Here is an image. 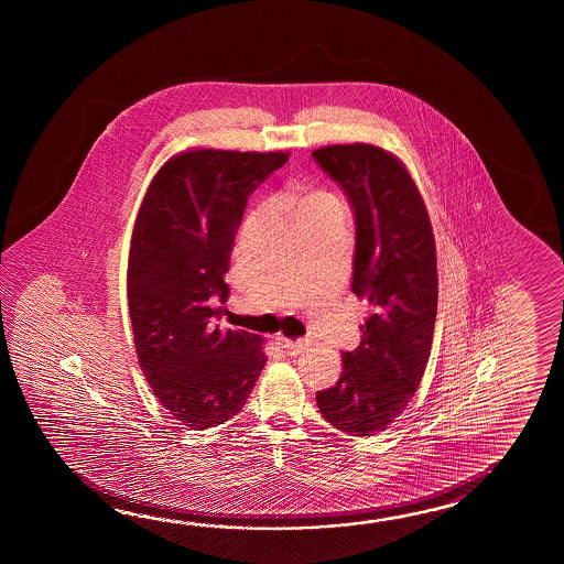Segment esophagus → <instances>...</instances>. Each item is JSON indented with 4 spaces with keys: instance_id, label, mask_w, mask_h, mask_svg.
Wrapping results in <instances>:
<instances>
[{
    "instance_id": "1",
    "label": "esophagus",
    "mask_w": 564,
    "mask_h": 564,
    "mask_svg": "<svg viewBox=\"0 0 564 564\" xmlns=\"http://www.w3.org/2000/svg\"><path fill=\"white\" fill-rule=\"evenodd\" d=\"M276 343L280 347L286 348L290 355H299V352H302L304 348L308 347V343H306V340H290V338L282 335L276 336Z\"/></svg>"
}]
</instances>
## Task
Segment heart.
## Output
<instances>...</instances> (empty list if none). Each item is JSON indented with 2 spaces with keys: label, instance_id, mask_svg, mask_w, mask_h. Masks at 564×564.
Segmentation results:
<instances>
[{
  "label": "heart",
  "instance_id": "1",
  "mask_svg": "<svg viewBox=\"0 0 564 564\" xmlns=\"http://www.w3.org/2000/svg\"><path fill=\"white\" fill-rule=\"evenodd\" d=\"M290 202L300 226L308 221L326 219V217L345 216L343 202L336 197L335 193L318 185H308V183L294 185L290 192Z\"/></svg>",
  "mask_w": 564,
  "mask_h": 564
}]
</instances>
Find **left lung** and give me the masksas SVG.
<instances>
[{
    "label": "left lung",
    "instance_id": "1",
    "mask_svg": "<svg viewBox=\"0 0 564 564\" xmlns=\"http://www.w3.org/2000/svg\"><path fill=\"white\" fill-rule=\"evenodd\" d=\"M316 163L345 189L357 219L352 292L371 316L343 352L336 384L316 393L324 420L350 435L383 432L415 395L432 352L437 258L432 221L399 156L377 144H328Z\"/></svg>",
    "mask_w": 564,
    "mask_h": 564
}]
</instances>
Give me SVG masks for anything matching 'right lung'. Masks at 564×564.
<instances>
[{"mask_svg": "<svg viewBox=\"0 0 564 564\" xmlns=\"http://www.w3.org/2000/svg\"><path fill=\"white\" fill-rule=\"evenodd\" d=\"M288 156L187 149L156 171L134 219L127 299L137 359L156 401L192 430L238 415L268 360L264 338L221 330L209 300L228 299L248 195Z\"/></svg>", "mask_w": 564, "mask_h": 564, "instance_id": "obj_1", "label": "right lung"}]
</instances>
